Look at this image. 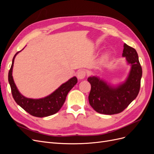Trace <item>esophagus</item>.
I'll return each mask as SVG.
<instances>
[{"instance_id":"1","label":"esophagus","mask_w":154,"mask_h":154,"mask_svg":"<svg viewBox=\"0 0 154 154\" xmlns=\"http://www.w3.org/2000/svg\"><path fill=\"white\" fill-rule=\"evenodd\" d=\"M86 76V72L85 70L81 69L77 72V77L80 80H82V79L84 78Z\"/></svg>"}]
</instances>
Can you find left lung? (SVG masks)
<instances>
[{
  "label": "left lung",
  "mask_w": 154,
  "mask_h": 154,
  "mask_svg": "<svg viewBox=\"0 0 154 154\" xmlns=\"http://www.w3.org/2000/svg\"><path fill=\"white\" fill-rule=\"evenodd\" d=\"M122 56L131 69L126 81L117 87L111 86L98 77H88L91 89L88 96L91 106L100 114L112 115L123 111L136 98L141 85L142 68L136 49L125 44Z\"/></svg>",
  "instance_id": "left-lung-1"
}]
</instances>
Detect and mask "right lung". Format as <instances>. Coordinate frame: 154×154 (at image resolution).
<instances>
[{"label": "right lung", "instance_id": "obj_1", "mask_svg": "<svg viewBox=\"0 0 154 154\" xmlns=\"http://www.w3.org/2000/svg\"><path fill=\"white\" fill-rule=\"evenodd\" d=\"M20 51H18L14 56L11 66L8 73V82L11 87L13 99L15 100L16 103L27 112L35 116V117H47V116L58 112L66 101L68 92L77 83L78 80L76 77H72L67 82L63 83L52 94L43 97V98H27V97L22 96L18 91L12 76L14 60H15L16 55Z\"/></svg>", "mask_w": 154, "mask_h": 154}]
</instances>
